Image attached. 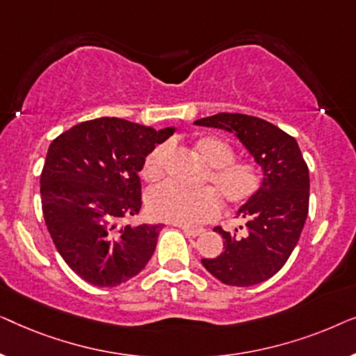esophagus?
I'll return each mask as SVG.
<instances>
[{
	"mask_svg": "<svg viewBox=\"0 0 356 356\" xmlns=\"http://www.w3.org/2000/svg\"><path fill=\"white\" fill-rule=\"evenodd\" d=\"M183 232H184V235H186V236H199L204 230H202V228H188V227H184Z\"/></svg>",
	"mask_w": 356,
	"mask_h": 356,
	"instance_id": "esophagus-1",
	"label": "esophagus"
}]
</instances>
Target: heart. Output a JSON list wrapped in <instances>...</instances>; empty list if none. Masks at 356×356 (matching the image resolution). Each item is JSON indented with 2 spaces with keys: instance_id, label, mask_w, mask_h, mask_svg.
<instances>
[{
  "instance_id": "b5f03b06",
  "label": "heart",
  "mask_w": 356,
  "mask_h": 356,
  "mask_svg": "<svg viewBox=\"0 0 356 356\" xmlns=\"http://www.w3.org/2000/svg\"><path fill=\"white\" fill-rule=\"evenodd\" d=\"M193 152L206 165L201 184L209 188L181 189L162 184L152 189L145 199L149 216L155 220L196 227L207 223L220 213V201L228 207H241L259 193L262 170L252 160H235V150L217 136H199L193 143ZM167 145L160 144L145 155L140 175L147 183L159 181L163 175Z\"/></svg>"
}]
</instances>
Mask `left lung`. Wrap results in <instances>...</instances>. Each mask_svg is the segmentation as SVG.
Segmentation results:
<instances>
[{"mask_svg":"<svg viewBox=\"0 0 356 356\" xmlns=\"http://www.w3.org/2000/svg\"><path fill=\"white\" fill-rule=\"evenodd\" d=\"M194 124L235 134L264 173L259 193L238 209L246 220L245 236L213 228L225 251L202 259V266L225 285L261 284L285 266L300 240L309 207L308 165L295 138L256 116L217 113Z\"/></svg>","mask_w":356,"mask_h":356,"instance_id":"8db88e82","label":"left lung"}]
</instances>
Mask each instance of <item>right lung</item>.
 Returning <instances> with one entry per match:
<instances>
[{"instance_id": "right-lung-1", "label": "right lung", "mask_w": 356, "mask_h": 356, "mask_svg": "<svg viewBox=\"0 0 356 356\" xmlns=\"http://www.w3.org/2000/svg\"><path fill=\"white\" fill-rule=\"evenodd\" d=\"M173 131L97 118L72 126L50 144L40 175L43 218L58 252L81 279L97 286L121 285L152 257L162 227L118 222L139 213L145 155Z\"/></svg>"}]
</instances>
